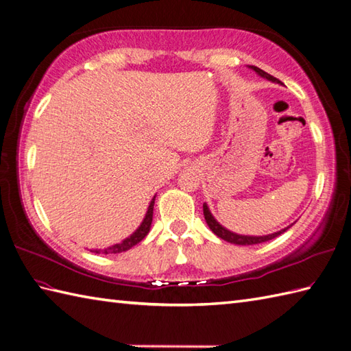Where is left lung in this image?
Wrapping results in <instances>:
<instances>
[{"instance_id":"8db88e82","label":"left lung","mask_w":351,"mask_h":351,"mask_svg":"<svg viewBox=\"0 0 351 351\" xmlns=\"http://www.w3.org/2000/svg\"><path fill=\"white\" fill-rule=\"evenodd\" d=\"M250 69L255 71L256 73H259L261 77H264L267 80L273 81V83H280V81L278 78L271 77L270 73H267L265 71L256 68V66H249ZM204 215H205V220L208 223V226H210V229L213 230V232L217 235L219 238H221V240H225L228 243H234V244H240V245H250V244H258V243H264V241H268V240H273V238H276L278 235H280L282 232H285V230L289 228H285L279 230V232H274V234H270V235H264V237H249V235H238V234H234L230 232V230H228L226 228H223L220 223L215 220L213 217V214L210 213V208L206 206V204H204Z\"/></svg>"}]
</instances>
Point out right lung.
<instances>
[{
    "instance_id": "1",
    "label": "right lung",
    "mask_w": 351,
    "mask_h": 351,
    "mask_svg": "<svg viewBox=\"0 0 351 351\" xmlns=\"http://www.w3.org/2000/svg\"><path fill=\"white\" fill-rule=\"evenodd\" d=\"M154 204H155V197L151 200V204H149V208H147V213L145 215L143 221H141V225L138 226V229L134 232L131 237L125 238V240L122 243H117L114 245H111V247H107L104 250H93L95 253H106V255H108V253H121V252H126L130 250L132 245H136L137 243H140L143 238L147 235L149 229H151V223H152V215H154Z\"/></svg>"
}]
</instances>
